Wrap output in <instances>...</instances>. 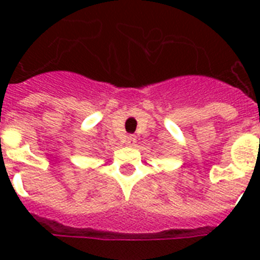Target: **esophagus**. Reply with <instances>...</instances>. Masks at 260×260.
<instances>
[{"mask_svg": "<svg viewBox=\"0 0 260 260\" xmlns=\"http://www.w3.org/2000/svg\"><path fill=\"white\" fill-rule=\"evenodd\" d=\"M126 142H127L128 146H134V144L137 143V137L133 134L127 135V138H126Z\"/></svg>", "mask_w": 260, "mask_h": 260, "instance_id": "1", "label": "esophagus"}]
</instances>
